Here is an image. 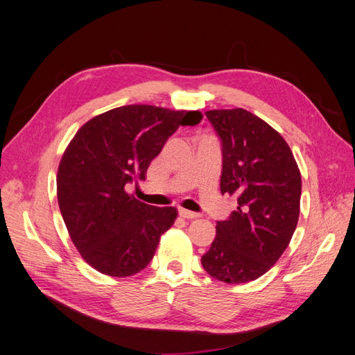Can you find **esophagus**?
<instances>
[{"label": "esophagus", "mask_w": 355, "mask_h": 355, "mask_svg": "<svg viewBox=\"0 0 355 355\" xmlns=\"http://www.w3.org/2000/svg\"><path fill=\"white\" fill-rule=\"evenodd\" d=\"M179 216L184 218V219H197V218H200V214L194 213V211L185 210V209H179Z\"/></svg>", "instance_id": "esophagus-1"}]
</instances>
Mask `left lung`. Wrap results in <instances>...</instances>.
<instances>
[{"instance_id": "1", "label": "left lung", "mask_w": 355, "mask_h": 355, "mask_svg": "<svg viewBox=\"0 0 355 355\" xmlns=\"http://www.w3.org/2000/svg\"><path fill=\"white\" fill-rule=\"evenodd\" d=\"M222 141V194L237 210L216 225L201 265L228 284L268 272L287 249L300 211L302 180L292 149L275 128L243 108L206 112Z\"/></svg>"}]
</instances>
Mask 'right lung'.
<instances>
[{"mask_svg":"<svg viewBox=\"0 0 355 355\" xmlns=\"http://www.w3.org/2000/svg\"><path fill=\"white\" fill-rule=\"evenodd\" d=\"M200 111L125 105L80 127L58 168V201L83 259L110 277H130L151 262L178 218L175 207H154L127 194L145 180L151 161L179 125H196Z\"/></svg>","mask_w":355,"mask_h":355,"instance_id":"1","label":"right lung"}]
</instances>
